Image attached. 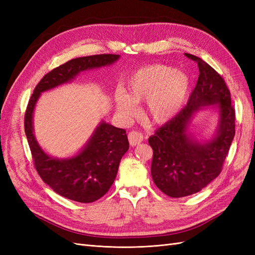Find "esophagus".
<instances>
[{
  "mask_svg": "<svg viewBox=\"0 0 255 255\" xmlns=\"http://www.w3.org/2000/svg\"><path fill=\"white\" fill-rule=\"evenodd\" d=\"M128 137L129 144L132 145V146L138 145V144H139V143L142 141V139H143L142 135H141L139 132H135V130H133V132L128 133Z\"/></svg>",
  "mask_w": 255,
  "mask_h": 255,
  "instance_id": "obj_1",
  "label": "esophagus"
}]
</instances>
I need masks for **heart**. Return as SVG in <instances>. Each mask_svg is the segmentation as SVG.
Returning a JSON list of instances; mask_svg holds the SVG:
<instances>
[{
    "instance_id": "heart-1",
    "label": "heart",
    "mask_w": 255,
    "mask_h": 255,
    "mask_svg": "<svg viewBox=\"0 0 255 255\" xmlns=\"http://www.w3.org/2000/svg\"><path fill=\"white\" fill-rule=\"evenodd\" d=\"M191 88L190 76L166 65L138 69L127 82V92H115V105L122 118H129L138 103L145 102L144 114L155 125H164L179 114Z\"/></svg>"
}]
</instances>
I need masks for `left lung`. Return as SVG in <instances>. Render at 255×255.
Masks as SVG:
<instances>
[{
	"mask_svg": "<svg viewBox=\"0 0 255 255\" xmlns=\"http://www.w3.org/2000/svg\"><path fill=\"white\" fill-rule=\"evenodd\" d=\"M197 61L199 78L187 105L149 137L153 149L152 179L171 198L194 195L217 177L235 135V111L221 76L204 60ZM205 109L218 114V127L208 140H198L191 129L195 115Z\"/></svg>",
	"mask_w": 255,
	"mask_h": 255,
	"instance_id": "left-lung-1",
	"label": "left lung"
}]
</instances>
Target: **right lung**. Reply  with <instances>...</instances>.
Wrapping results in <instances>:
<instances>
[{
    "mask_svg": "<svg viewBox=\"0 0 255 255\" xmlns=\"http://www.w3.org/2000/svg\"><path fill=\"white\" fill-rule=\"evenodd\" d=\"M120 58L116 54L79 57L45 74L34 89L26 109L24 128L37 172L56 192L72 201L95 202L103 197L117 176L122 156L128 150L126 130L100 121L83 148L59 158L45 152L34 134V112L41 94L71 83L82 72L109 67Z\"/></svg>",
    "mask_w": 255,
    "mask_h": 255,
    "instance_id": "add662e5",
    "label": "right lung"
}]
</instances>
